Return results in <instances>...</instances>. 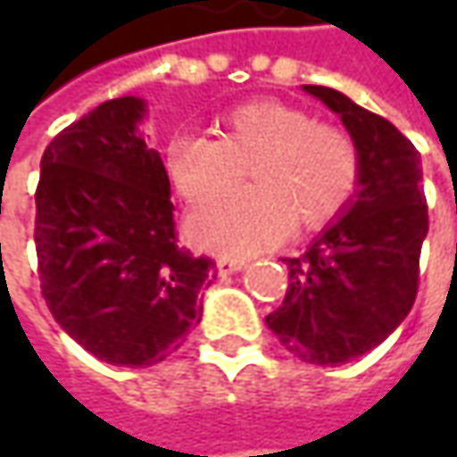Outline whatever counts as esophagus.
<instances>
[{
  "label": "esophagus",
  "instance_id": "esophagus-1",
  "mask_svg": "<svg viewBox=\"0 0 457 457\" xmlns=\"http://www.w3.org/2000/svg\"><path fill=\"white\" fill-rule=\"evenodd\" d=\"M244 267H246V262H244V259H231V256H220L219 262H216V270H219V274L241 272Z\"/></svg>",
  "mask_w": 457,
  "mask_h": 457
}]
</instances>
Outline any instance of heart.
I'll return each mask as SVG.
<instances>
[{
    "mask_svg": "<svg viewBox=\"0 0 457 457\" xmlns=\"http://www.w3.org/2000/svg\"><path fill=\"white\" fill-rule=\"evenodd\" d=\"M167 170L185 201L203 203L253 167L256 186L198 208L187 231L220 254L264 252L297 228H320L353 201L361 154L353 137L300 106L249 101L219 116V137L180 134L167 145Z\"/></svg>",
    "mask_w": 457,
    "mask_h": 457,
    "instance_id": "obj_1",
    "label": "heart"
}]
</instances>
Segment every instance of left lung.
Masks as SVG:
<instances>
[{
  "label": "left lung",
  "mask_w": 457,
  "mask_h": 457,
  "mask_svg": "<svg viewBox=\"0 0 457 457\" xmlns=\"http://www.w3.org/2000/svg\"><path fill=\"white\" fill-rule=\"evenodd\" d=\"M303 88L341 116L359 145L361 180L341 219L285 259L290 287L264 320L292 356L336 366L377 348L412 310L428 205L420 152L392 121L336 88Z\"/></svg>",
  "instance_id": "1"
}]
</instances>
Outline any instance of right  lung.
<instances>
[{"label":"right lung","instance_id":"1","mask_svg":"<svg viewBox=\"0 0 457 457\" xmlns=\"http://www.w3.org/2000/svg\"><path fill=\"white\" fill-rule=\"evenodd\" d=\"M121 96L65 127L40 160L35 249L43 297L96 359L154 366L201 323L216 262L178 244L170 178Z\"/></svg>","mask_w":457,"mask_h":457}]
</instances>
